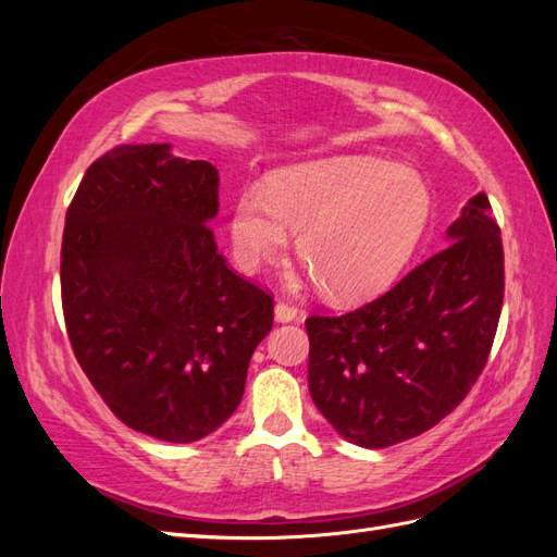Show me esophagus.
Masks as SVG:
<instances>
[{
  "label": "esophagus",
  "mask_w": 557,
  "mask_h": 557,
  "mask_svg": "<svg viewBox=\"0 0 557 557\" xmlns=\"http://www.w3.org/2000/svg\"><path fill=\"white\" fill-rule=\"evenodd\" d=\"M274 315H276L278 323H290V320L297 318V309L293 305H288V301L278 299L276 307H274Z\"/></svg>",
  "instance_id": "34e87169"
}]
</instances>
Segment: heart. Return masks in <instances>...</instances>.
<instances>
[{
  "mask_svg": "<svg viewBox=\"0 0 557 557\" xmlns=\"http://www.w3.org/2000/svg\"><path fill=\"white\" fill-rule=\"evenodd\" d=\"M432 190L411 166L374 156L293 164L267 190L246 185L234 201L232 248L244 272L278 258L299 232L297 256L334 299L383 290L428 230Z\"/></svg>",
  "mask_w": 557,
  "mask_h": 557,
  "instance_id": "obj_1",
  "label": "heart"
}]
</instances>
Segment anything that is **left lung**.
<instances>
[{"instance_id": "obj_1", "label": "left lung", "mask_w": 557, "mask_h": 557, "mask_svg": "<svg viewBox=\"0 0 557 557\" xmlns=\"http://www.w3.org/2000/svg\"><path fill=\"white\" fill-rule=\"evenodd\" d=\"M444 250L395 288L342 315H309V393L350 444L385 448L428 432L467 397L491 356L504 248L485 193Z\"/></svg>"}]
</instances>
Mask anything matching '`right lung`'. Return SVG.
Returning a JSON list of instances; mask_svg holds the SVG:
<instances>
[{
	"label": "right lung",
	"mask_w": 557,
	"mask_h": 557,
	"mask_svg": "<svg viewBox=\"0 0 557 557\" xmlns=\"http://www.w3.org/2000/svg\"><path fill=\"white\" fill-rule=\"evenodd\" d=\"M218 170L170 144L97 158L66 211L62 311L83 372L117 420L172 444L239 407L274 299L232 272L209 223Z\"/></svg>",
	"instance_id": "right-lung-1"
}]
</instances>
